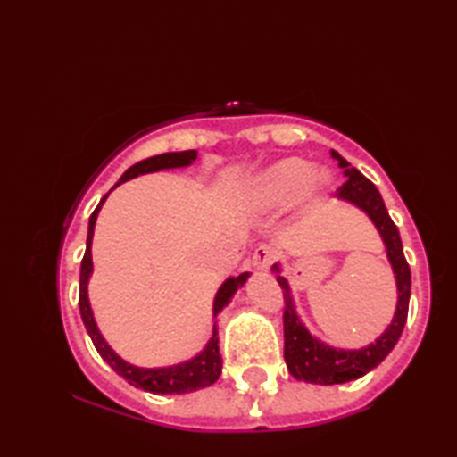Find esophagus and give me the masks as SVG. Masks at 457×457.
I'll list each match as a JSON object with an SVG mask.
<instances>
[{"mask_svg":"<svg viewBox=\"0 0 457 457\" xmlns=\"http://www.w3.org/2000/svg\"><path fill=\"white\" fill-rule=\"evenodd\" d=\"M275 257H277V253H275L273 247H270V245H259L255 249V253H253V267L259 269V270H267L270 265H273Z\"/></svg>","mask_w":457,"mask_h":457,"instance_id":"1","label":"esophagus"}]
</instances>
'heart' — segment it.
I'll return each instance as SVG.
<instances>
[{
  "instance_id": "1",
  "label": "heart",
  "mask_w": 457,
  "mask_h": 457,
  "mask_svg": "<svg viewBox=\"0 0 457 457\" xmlns=\"http://www.w3.org/2000/svg\"><path fill=\"white\" fill-rule=\"evenodd\" d=\"M324 170H314L304 159H280L259 174L253 187V200L257 206L267 210L285 208L298 196H314L328 184Z\"/></svg>"
}]
</instances>
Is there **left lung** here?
I'll list each match as a JSON object with an SVG mask.
<instances>
[{"label":"left lung","instance_id":"left-lung-1","mask_svg":"<svg viewBox=\"0 0 457 457\" xmlns=\"http://www.w3.org/2000/svg\"><path fill=\"white\" fill-rule=\"evenodd\" d=\"M332 157L347 177V180L337 188L336 198L353 204L355 208L365 212L383 239L386 259H389L396 280V308L391 324L373 344L359 349L334 347L308 332V328L296 312L293 288H290L288 280L280 275L283 269L275 263L273 273L277 275V283L283 288L285 296V361L295 378L314 385H339L355 381V378L367 375L381 363L399 342L406 324V316H409L411 300V269L403 253L399 229H396L389 212H386L381 194H378L371 180L352 167L337 151H332Z\"/></svg>","mask_w":457,"mask_h":457}]
</instances>
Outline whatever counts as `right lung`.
<instances>
[{"instance_id": "1", "label": "right lung", "mask_w": 457, "mask_h": 457, "mask_svg": "<svg viewBox=\"0 0 457 457\" xmlns=\"http://www.w3.org/2000/svg\"><path fill=\"white\" fill-rule=\"evenodd\" d=\"M196 157H198L196 151H180V153H162V154H157V157L145 159L125 170L123 177L120 179L118 184H115V187H120V184L139 177V174L190 167V164L196 161ZM110 192L100 200L98 208H96L90 216L88 239H86V253H84L82 265H80L79 306H80V316H82V322L86 326V332H88V336L92 337L94 347L98 349V353L102 355L104 361L108 363L115 373L121 375L129 385H133L135 389L154 393V395H182V393H194L198 389H206V386L216 383L218 377L221 375V355H220V345H218V322H213L212 337L208 339V344L204 345V349L198 355H194L192 359H187V361H180L177 365H167V367H137V365L128 363L125 359H121L118 353L113 352L110 344L104 339L98 324H96V318H94L92 306H90V298H88V283H90V277L94 270L92 237H94L96 220H98V213L104 206L105 198L110 196ZM247 278H249V273H241L239 277H229L223 280V285L218 288L216 298H213V308H212L213 320H216L221 310L229 304V300L234 298L239 287L245 285Z\"/></svg>"}]
</instances>
